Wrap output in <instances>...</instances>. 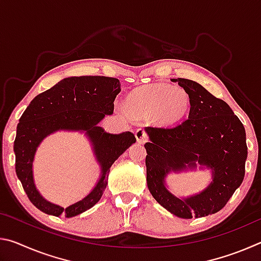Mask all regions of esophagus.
Masks as SVG:
<instances>
[{
	"label": "esophagus",
	"instance_id": "esophagus-1",
	"mask_svg": "<svg viewBox=\"0 0 261 261\" xmlns=\"http://www.w3.org/2000/svg\"><path fill=\"white\" fill-rule=\"evenodd\" d=\"M135 136H136V138H137V141H138V143H140V144L146 143L147 139H148V136H147L146 132H145L144 129H138V130H137Z\"/></svg>",
	"mask_w": 261,
	"mask_h": 261
}]
</instances>
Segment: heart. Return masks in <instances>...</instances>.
Instances as JSON below:
<instances>
[{
  "label": "heart",
  "instance_id": "obj_1",
  "mask_svg": "<svg viewBox=\"0 0 261 261\" xmlns=\"http://www.w3.org/2000/svg\"><path fill=\"white\" fill-rule=\"evenodd\" d=\"M189 96L179 87L154 84L140 88L127 99V107L145 116L156 115L162 123H174L189 109Z\"/></svg>",
  "mask_w": 261,
  "mask_h": 261
}]
</instances>
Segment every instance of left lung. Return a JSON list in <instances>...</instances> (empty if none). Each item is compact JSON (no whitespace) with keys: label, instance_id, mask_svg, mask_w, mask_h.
I'll list each match as a JSON object with an SVG mask.
<instances>
[{"label":"left lung","instance_id":"8db88e82","mask_svg":"<svg viewBox=\"0 0 261 261\" xmlns=\"http://www.w3.org/2000/svg\"><path fill=\"white\" fill-rule=\"evenodd\" d=\"M190 100L189 117L175 126H148L151 141L145 144L146 180L159 204L182 219L201 218L222 210L245 175L247 146L245 129L223 100L190 79L177 78ZM211 167L214 182L196 196L179 200L167 191L164 177L169 171Z\"/></svg>","mask_w":261,"mask_h":261}]
</instances>
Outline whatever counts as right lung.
<instances>
[{"instance_id": "add662e5", "label": "right lung", "mask_w": 261, "mask_h": 261, "mask_svg": "<svg viewBox=\"0 0 261 261\" xmlns=\"http://www.w3.org/2000/svg\"><path fill=\"white\" fill-rule=\"evenodd\" d=\"M121 92L117 78L82 76L62 79L31 101L19 118L14 143L16 174L31 202L49 215L72 218L93 207L102 196L113 163L136 143L131 132L112 135L98 123L114 112V101ZM57 129L85 130L101 166V177L92 192L81 202L63 209L43 199L34 185L32 163L42 139Z\"/></svg>"}]
</instances>
